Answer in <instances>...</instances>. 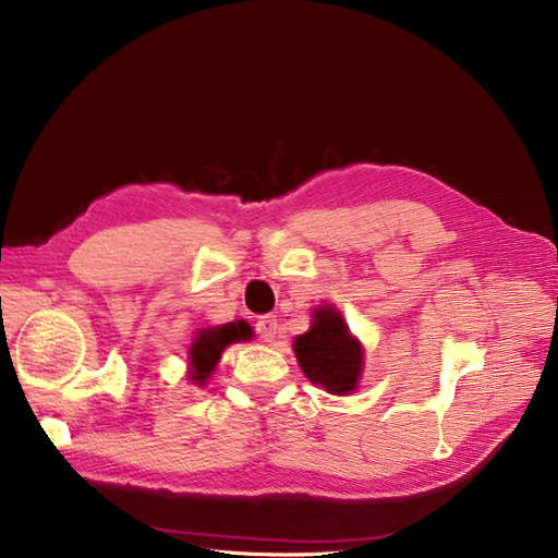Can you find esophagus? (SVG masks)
Wrapping results in <instances>:
<instances>
[{
    "label": "esophagus",
    "mask_w": 558,
    "mask_h": 558,
    "mask_svg": "<svg viewBox=\"0 0 558 558\" xmlns=\"http://www.w3.org/2000/svg\"><path fill=\"white\" fill-rule=\"evenodd\" d=\"M255 331L259 333L262 340H266V343H271V340L278 333V319H276V315H262V317H257Z\"/></svg>",
    "instance_id": "1"
}]
</instances>
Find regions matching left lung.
I'll use <instances>...</instances> for the list:
<instances>
[{
	"instance_id": "left-lung-1",
	"label": "left lung",
	"mask_w": 558,
	"mask_h": 558,
	"mask_svg": "<svg viewBox=\"0 0 558 558\" xmlns=\"http://www.w3.org/2000/svg\"><path fill=\"white\" fill-rule=\"evenodd\" d=\"M294 352L311 383L322 385L331 393L356 389L364 352L333 308L315 311L313 327L294 340Z\"/></svg>"
}]
</instances>
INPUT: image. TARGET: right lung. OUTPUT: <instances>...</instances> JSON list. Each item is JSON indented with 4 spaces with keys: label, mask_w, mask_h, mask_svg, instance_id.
Masks as SVG:
<instances>
[{
    "label": "right lung",
    "mask_w": 558,
    "mask_h": 558,
    "mask_svg": "<svg viewBox=\"0 0 558 558\" xmlns=\"http://www.w3.org/2000/svg\"><path fill=\"white\" fill-rule=\"evenodd\" d=\"M253 338V329L247 327V322H229L225 327L206 329L194 338L190 348V380L194 385L204 387L206 377L218 366L222 350L231 343H239V340Z\"/></svg>",
    "instance_id": "obj_1"
}]
</instances>
